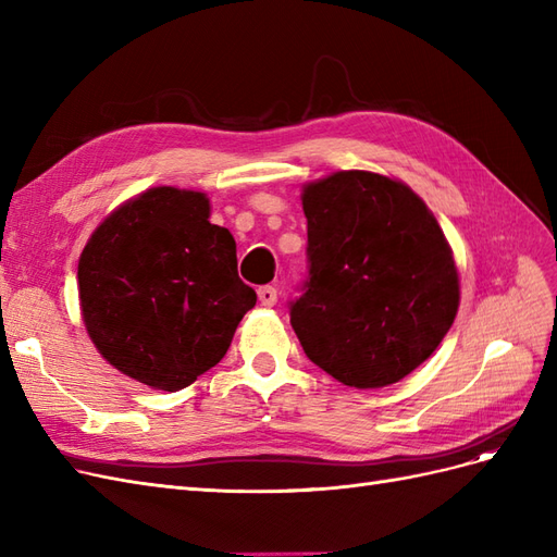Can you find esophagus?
Returning a JSON list of instances; mask_svg holds the SVG:
<instances>
[{
	"instance_id": "esophagus-1",
	"label": "esophagus",
	"mask_w": 557,
	"mask_h": 557,
	"mask_svg": "<svg viewBox=\"0 0 557 557\" xmlns=\"http://www.w3.org/2000/svg\"><path fill=\"white\" fill-rule=\"evenodd\" d=\"M258 297L262 307H274L278 301V293L276 288H272V285H262V288H258Z\"/></svg>"
}]
</instances>
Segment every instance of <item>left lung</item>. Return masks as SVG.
<instances>
[{"label": "left lung", "instance_id": "obj_1", "mask_svg": "<svg viewBox=\"0 0 557 557\" xmlns=\"http://www.w3.org/2000/svg\"><path fill=\"white\" fill-rule=\"evenodd\" d=\"M309 278L290 325L307 358L374 391L409 376L450 330L460 276L434 213L407 183L350 170L301 188Z\"/></svg>", "mask_w": 557, "mask_h": 557}]
</instances>
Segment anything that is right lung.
Masks as SVG:
<instances>
[{"label":"right lung","instance_id":"right-lung-1","mask_svg":"<svg viewBox=\"0 0 557 557\" xmlns=\"http://www.w3.org/2000/svg\"><path fill=\"white\" fill-rule=\"evenodd\" d=\"M205 193L158 185L113 209L78 258V301L117 372L176 393L215 367L258 295Z\"/></svg>","mask_w":557,"mask_h":557}]
</instances>
